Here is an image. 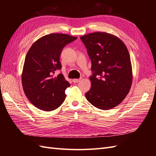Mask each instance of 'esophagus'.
<instances>
[{
  "label": "esophagus",
  "mask_w": 156,
  "mask_h": 156,
  "mask_svg": "<svg viewBox=\"0 0 156 156\" xmlns=\"http://www.w3.org/2000/svg\"><path fill=\"white\" fill-rule=\"evenodd\" d=\"M81 80V79H73V82L74 83H76L79 82Z\"/></svg>",
  "instance_id": "34e87169"
}]
</instances>
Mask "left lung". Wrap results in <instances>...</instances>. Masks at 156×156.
I'll use <instances>...</instances> for the list:
<instances>
[{
    "mask_svg": "<svg viewBox=\"0 0 156 156\" xmlns=\"http://www.w3.org/2000/svg\"><path fill=\"white\" fill-rule=\"evenodd\" d=\"M80 38L93 72L86 98L96 108L109 110L119 105L130 90L133 73L128 50L120 38L107 32L90 33Z\"/></svg>",
    "mask_w": 156,
    "mask_h": 156,
    "instance_id": "8db88e82",
    "label": "left lung"
}]
</instances>
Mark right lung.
<instances>
[{
	"mask_svg": "<svg viewBox=\"0 0 156 156\" xmlns=\"http://www.w3.org/2000/svg\"><path fill=\"white\" fill-rule=\"evenodd\" d=\"M77 38L66 34L53 33L42 36L32 45L26 55L21 81L23 90L36 107L53 111L62 104L65 90L70 84L56 70L62 68L60 56L64 46Z\"/></svg>",
	"mask_w": 156,
	"mask_h": 156,
	"instance_id": "1",
	"label": "right lung"
}]
</instances>
